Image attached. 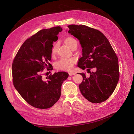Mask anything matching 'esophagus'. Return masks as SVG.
<instances>
[{
	"label": "esophagus",
	"instance_id": "obj_1",
	"mask_svg": "<svg viewBox=\"0 0 134 134\" xmlns=\"http://www.w3.org/2000/svg\"><path fill=\"white\" fill-rule=\"evenodd\" d=\"M76 74L75 73V72H69V75H70V76H72V75H75Z\"/></svg>",
	"mask_w": 134,
	"mask_h": 134
}]
</instances>
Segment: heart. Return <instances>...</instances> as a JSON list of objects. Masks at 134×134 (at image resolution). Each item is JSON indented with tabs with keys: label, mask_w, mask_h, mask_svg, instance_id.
Instances as JSON below:
<instances>
[{
	"label": "heart",
	"mask_w": 134,
	"mask_h": 134,
	"mask_svg": "<svg viewBox=\"0 0 134 134\" xmlns=\"http://www.w3.org/2000/svg\"><path fill=\"white\" fill-rule=\"evenodd\" d=\"M64 43L70 48L72 50L76 49L77 47V42L76 39L71 36L66 37L64 40ZM57 46L55 44L52 49L51 54L54 56L57 53ZM76 60L75 58H62L55 64V68L61 70H69L72 69Z\"/></svg>",
	"instance_id": "heart-1"
}]
</instances>
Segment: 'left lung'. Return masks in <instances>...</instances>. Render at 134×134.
Listing matches in <instances>:
<instances>
[{"label": "left lung", "mask_w": 134, "mask_h": 134, "mask_svg": "<svg viewBox=\"0 0 134 134\" xmlns=\"http://www.w3.org/2000/svg\"><path fill=\"white\" fill-rule=\"evenodd\" d=\"M68 33L80 41L82 57L77 66L87 69L89 77L80 73L83 81L79 88L86 99L93 103H100L109 98L117 85L119 78L118 59L110 42L98 30L85 25H68ZM95 71L91 72L90 69Z\"/></svg>", "instance_id": "1"}]
</instances>
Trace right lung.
I'll return each mask as SVG.
<instances>
[{
    "instance_id": "1",
    "label": "right lung",
    "mask_w": 134,
    "mask_h": 134,
    "mask_svg": "<svg viewBox=\"0 0 134 134\" xmlns=\"http://www.w3.org/2000/svg\"><path fill=\"white\" fill-rule=\"evenodd\" d=\"M62 31L60 27L39 31L24 42L12 63L15 88L29 105L37 109H48L58 101L63 82L68 77L64 71L42 76L44 68L53 69L49 63L52 44Z\"/></svg>"
}]
</instances>
